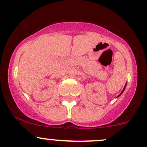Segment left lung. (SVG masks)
Listing matches in <instances>:
<instances>
[{"instance_id":"obj_1","label":"left lung","mask_w":147,"mask_h":147,"mask_svg":"<svg viewBox=\"0 0 147 147\" xmlns=\"http://www.w3.org/2000/svg\"><path fill=\"white\" fill-rule=\"evenodd\" d=\"M126 86H127V83H126L125 86H124V89H123V90H122V91H121V93H120V94H119V95H118V96H117V97H119V96H120V95H121V94H122V93H123V92H124V90H125V87H126Z\"/></svg>"}]
</instances>
